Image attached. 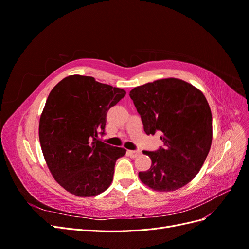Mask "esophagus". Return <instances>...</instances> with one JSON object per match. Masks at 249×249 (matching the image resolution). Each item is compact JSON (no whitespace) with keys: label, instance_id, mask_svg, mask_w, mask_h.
Wrapping results in <instances>:
<instances>
[{"label":"esophagus","instance_id":"34e87169","mask_svg":"<svg viewBox=\"0 0 249 249\" xmlns=\"http://www.w3.org/2000/svg\"><path fill=\"white\" fill-rule=\"evenodd\" d=\"M127 155L132 158H136L137 156L140 155V152L139 150H127Z\"/></svg>","mask_w":249,"mask_h":249}]
</instances>
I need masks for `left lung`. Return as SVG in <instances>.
<instances>
[{
  "instance_id": "8db88e82",
  "label": "left lung",
  "mask_w": 249,
  "mask_h": 249,
  "mask_svg": "<svg viewBox=\"0 0 249 249\" xmlns=\"http://www.w3.org/2000/svg\"><path fill=\"white\" fill-rule=\"evenodd\" d=\"M147 135L161 132L164 147L143 150L152 166L138 173L150 189L170 192L195 178L212 144V113L199 89L180 79H160L130 91Z\"/></svg>"
}]
</instances>
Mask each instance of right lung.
Wrapping results in <instances>:
<instances>
[{"instance_id":"1","label":"right lung","mask_w":249,"mask_h":249,"mask_svg":"<svg viewBox=\"0 0 249 249\" xmlns=\"http://www.w3.org/2000/svg\"><path fill=\"white\" fill-rule=\"evenodd\" d=\"M125 95L122 88L72 74L52 89L39 120V141L56 182L79 197L107 190L115 162L125 155L99 140L108 110Z\"/></svg>"}]
</instances>
